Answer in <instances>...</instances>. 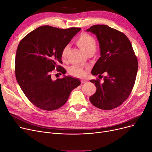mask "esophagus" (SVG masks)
<instances>
[{
	"label": "esophagus",
	"mask_w": 152,
	"mask_h": 152,
	"mask_svg": "<svg viewBox=\"0 0 152 152\" xmlns=\"http://www.w3.org/2000/svg\"><path fill=\"white\" fill-rule=\"evenodd\" d=\"M86 83V80H81V83H82V84H83V83Z\"/></svg>",
	"instance_id": "34e87169"
}]
</instances>
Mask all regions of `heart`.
I'll return each instance as SVG.
<instances>
[{
  "label": "heart",
  "mask_w": 152,
  "mask_h": 152,
  "mask_svg": "<svg viewBox=\"0 0 152 152\" xmlns=\"http://www.w3.org/2000/svg\"><path fill=\"white\" fill-rule=\"evenodd\" d=\"M76 44L81 49L87 54L94 53L96 50V40L92 35L86 32L82 33L76 39ZM70 49V46L66 45L64 46L61 51V57L62 59H65L67 56ZM69 74L75 77H83L86 74L85 70L81 66L78 65H72L69 68Z\"/></svg>",
  "instance_id": "1"
}]
</instances>
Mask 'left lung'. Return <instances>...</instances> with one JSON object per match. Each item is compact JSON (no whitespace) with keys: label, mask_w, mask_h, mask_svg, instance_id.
<instances>
[{"label":"left lung","mask_w":152,"mask_h":152,"mask_svg":"<svg viewBox=\"0 0 152 152\" xmlns=\"http://www.w3.org/2000/svg\"><path fill=\"white\" fill-rule=\"evenodd\" d=\"M96 35L101 57L92 70L94 75L105 72L104 80L99 78L90 82L95 83L96 92L90 96L95 107L102 110H112L123 104L134 86L138 60L131 42L126 35L107 25H95L87 29Z\"/></svg>","instance_id":"obj_1"}]
</instances>
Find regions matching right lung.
<instances>
[{"instance_id": "1", "label": "right lung", "mask_w": 152, "mask_h": 152, "mask_svg": "<svg viewBox=\"0 0 152 152\" xmlns=\"http://www.w3.org/2000/svg\"><path fill=\"white\" fill-rule=\"evenodd\" d=\"M81 28L61 29L43 26L26 35L18 45L15 58L17 81L29 101L42 110L51 111L63 106L80 81L65 76L52 80L56 69L59 74L66 70L62 66L61 51Z\"/></svg>"}]
</instances>
